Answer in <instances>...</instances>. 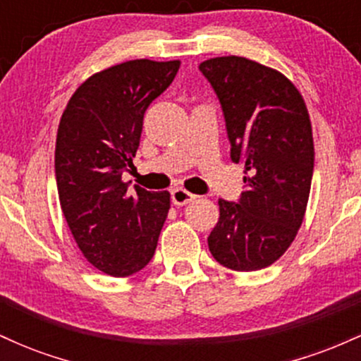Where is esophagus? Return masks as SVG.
Returning <instances> with one entry per match:
<instances>
[{
    "instance_id": "1",
    "label": "esophagus",
    "mask_w": 361,
    "mask_h": 361,
    "mask_svg": "<svg viewBox=\"0 0 361 361\" xmlns=\"http://www.w3.org/2000/svg\"><path fill=\"white\" fill-rule=\"evenodd\" d=\"M171 198H173V204L175 205H186L190 202H193L197 198V195L190 193L188 190L185 188H175L171 192Z\"/></svg>"
}]
</instances>
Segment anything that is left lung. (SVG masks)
Masks as SVG:
<instances>
[{"label":"left lung","mask_w":361,"mask_h":361,"mask_svg":"<svg viewBox=\"0 0 361 361\" xmlns=\"http://www.w3.org/2000/svg\"><path fill=\"white\" fill-rule=\"evenodd\" d=\"M226 118L231 159L244 164L238 204L219 198L209 250L235 271L275 263L293 243L307 209L314 139L300 91L285 74L239 56L207 59Z\"/></svg>","instance_id":"8db88e82"}]
</instances>
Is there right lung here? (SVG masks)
Masks as SVG:
<instances>
[{
  "mask_svg": "<svg viewBox=\"0 0 361 361\" xmlns=\"http://www.w3.org/2000/svg\"><path fill=\"white\" fill-rule=\"evenodd\" d=\"M180 61L134 59L94 73L74 91L56 139V181L74 241L110 276L142 270L154 256L169 210L168 192L135 185L132 168L147 106L175 80Z\"/></svg>",
  "mask_w": 361,
  "mask_h": 361,
  "instance_id": "obj_1",
  "label": "right lung"
}]
</instances>
